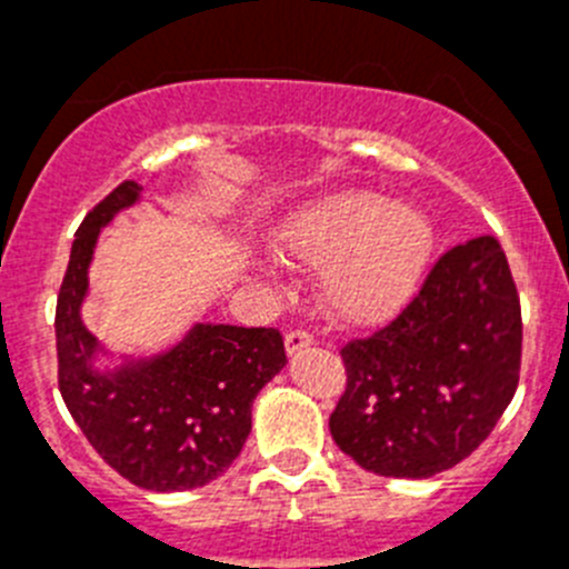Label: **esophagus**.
I'll return each instance as SVG.
<instances>
[{
  "instance_id": "1",
  "label": "esophagus",
  "mask_w": 569,
  "mask_h": 569,
  "mask_svg": "<svg viewBox=\"0 0 569 569\" xmlns=\"http://www.w3.org/2000/svg\"><path fill=\"white\" fill-rule=\"evenodd\" d=\"M313 341V336L308 333V330H288V336H284V347H288V353H299V350H305V347Z\"/></svg>"
}]
</instances>
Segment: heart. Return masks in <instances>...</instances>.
Instances as JSON below:
<instances>
[{"label": "heart", "mask_w": 569, "mask_h": 569, "mask_svg": "<svg viewBox=\"0 0 569 569\" xmlns=\"http://www.w3.org/2000/svg\"><path fill=\"white\" fill-rule=\"evenodd\" d=\"M281 256L321 264V296L347 321L393 316L419 288L433 250L427 216L370 190H341L290 213L276 230Z\"/></svg>", "instance_id": "1"}]
</instances>
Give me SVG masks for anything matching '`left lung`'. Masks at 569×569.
<instances>
[{"instance_id": "8db88e82", "label": "left lung", "mask_w": 569, "mask_h": 569, "mask_svg": "<svg viewBox=\"0 0 569 569\" xmlns=\"http://www.w3.org/2000/svg\"><path fill=\"white\" fill-rule=\"evenodd\" d=\"M345 393L330 433L359 467L427 479L492 433L521 370V301L492 236L456 244L401 313L339 350Z\"/></svg>"}]
</instances>
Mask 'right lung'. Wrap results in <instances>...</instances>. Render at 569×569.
Wrapping results in <instances>:
<instances>
[{
  "label": "right lung",
  "instance_id": "obj_1",
  "mask_svg": "<svg viewBox=\"0 0 569 569\" xmlns=\"http://www.w3.org/2000/svg\"><path fill=\"white\" fill-rule=\"evenodd\" d=\"M122 182L82 219L57 299L59 393L90 447L136 487L193 490L222 476L250 433V407L288 356L276 328L196 325L153 361L116 373L90 367L97 339L79 319L97 236L139 199Z\"/></svg>",
  "mask_w": 569,
  "mask_h": 569
}]
</instances>
